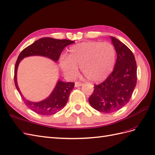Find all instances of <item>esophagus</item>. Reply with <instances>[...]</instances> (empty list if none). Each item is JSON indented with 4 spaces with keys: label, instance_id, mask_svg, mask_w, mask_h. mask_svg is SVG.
<instances>
[{
    "label": "esophagus",
    "instance_id": "1",
    "mask_svg": "<svg viewBox=\"0 0 155 155\" xmlns=\"http://www.w3.org/2000/svg\"><path fill=\"white\" fill-rule=\"evenodd\" d=\"M82 85V84L81 82H76L74 84V86L75 87H79V86H81Z\"/></svg>",
    "mask_w": 155,
    "mask_h": 155
}]
</instances>
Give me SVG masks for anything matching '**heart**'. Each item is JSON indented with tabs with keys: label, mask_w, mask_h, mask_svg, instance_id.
<instances>
[{
	"label": "heart",
	"mask_w": 155,
	"mask_h": 155,
	"mask_svg": "<svg viewBox=\"0 0 155 155\" xmlns=\"http://www.w3.org/2000/svg\"><path fill=\"white\" fill-rule=\"evenodd\" d=\"M114 47L108 42L87 41L71 47L68 55L60 59V66L70 78L77 75L78 67L84 76L91 82L102 81L111 73L116 61Z\"/></svg>",
	"instance_id": "1"
}]
</instances>
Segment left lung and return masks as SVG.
<instances>
[{
  "label": "left lung",
  "instance_id": "left-lung-1",
  "mask_svg": "<svg viewBox=\"0 0 155 155\" xmlns=\"http://www.w3.org/2000/svg\"><path fill=\"white\" fill-rule=\"evenodd\" d=\"M117 53L112 73L100 84L94 86L89 98L91 107L99 112L112 113L129 102L137 82V66L134 56L129 47L111 36Z\"/></svg>",
  "mask_w": 155,
  "mask_h": 155
}]
</instances>
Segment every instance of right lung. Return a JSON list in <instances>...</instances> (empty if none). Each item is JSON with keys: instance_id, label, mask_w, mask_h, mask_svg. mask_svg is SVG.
Here are the masks:
<instances>
[{"instance_id": "1", "label": "right lung", "mask_w": 155, "mask_h": 155, "mask_svg": "<svg viewBox=\"0 0 155 155\" xmlns=\"http://www.w3.org/2000/svg\"><path fill=\"white\" fill-rule=\"evenodd\" d=\"M74 41L68 39H56L52 38H43L38 39L32 45L26 47L21 51L15 65L14 82L17 91L21 95L25 104L32 111L43 116L52 115L60 111L66 103L71 91L74 86V82H57L51 94L45 100L40 102H31L26 100L22 95L17 82V71L20 61L25 57L30 56H43L54 61L58 60L64 48Z\"/></svg>"}]
</instances>
